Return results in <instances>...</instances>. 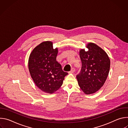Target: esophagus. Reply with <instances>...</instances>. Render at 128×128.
Listing matches in <instances>:
<instances>
[{
	"instance_id": "34e87169",
	"label": "esophagus",
	"mask_w": 128,
	"mask_h": 128,
	"mask_svg": "<svg viewBox=\"0 0 128 128\" xmlns=\"http://www.w3.org/2000/svg\"><path fill=\"white\" fill-rule=\"evenodd\" d=\"M74 72H75V69L74 68H72L68 73L69 74H74Z\"/></svg>"
}]
</instances>
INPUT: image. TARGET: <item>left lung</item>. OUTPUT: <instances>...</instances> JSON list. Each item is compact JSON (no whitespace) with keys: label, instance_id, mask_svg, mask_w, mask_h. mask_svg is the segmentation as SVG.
<instances>
[{"label":"left lung","instance_id":"obj_1","mask_svg":"<svg viewBox=\"0 0 128 128\" xmlns=\"http://www.w3.org/2000/svg\"><path fill=\"white\" fill-rule=\"evenodd\" d=\"M86 48L88 51L84 48L80 50L82 66L76 78L84 93L89 95L96 93L104 84L110 69V61L107 53L96 44L89 42Z\"/></svg>","mask_w":128,"mask_h":128}]
</instances>
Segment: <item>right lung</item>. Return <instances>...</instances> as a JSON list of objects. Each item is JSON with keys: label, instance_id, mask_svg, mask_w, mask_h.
I'll return each instance as SVG.
<instances>
[{"label": "right lung", "instance_id": "right-lung-1", "mask_svg": "<svg viewBox=\"0 0 128 128\" xmlns=\"http://www.w3.org/2000/svg\"><path fill=\"white\" fill-rule=\"evenodd\" d=\"M58 52V48H53L52 42H44L33 50L28 60V68L33 82L40 89L48 94L59 90L68 74L56 61Z\"/></svg>", "mask_w": 128, "mask_h": 128}]
</instances>
